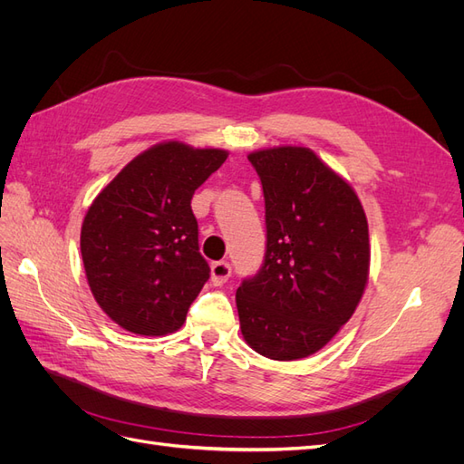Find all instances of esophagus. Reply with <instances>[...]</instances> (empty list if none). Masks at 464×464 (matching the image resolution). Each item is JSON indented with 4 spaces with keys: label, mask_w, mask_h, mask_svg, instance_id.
I'll return each instance as SVG.
<instances>
[{
    "label": "esophagus",
    "mask_w": 464,
    "mask_h": 464,
    "mask_svg": "<svg viewBox=\"0 0 464 464\" xmlns=\"http://www.w3.org/2000/svg\"><path fill=\"white\" fill-rule=\"evenodd\" d=\"M230 273H232V266L227 261L210 263V283H213L215 286H220L227 283V280L230 278Z\"/></svg>",
    "instance_id": "esophagus-1"
}]
</instances>
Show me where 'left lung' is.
Wrapping results in <instances>:
<instances>
[{
	"label": "left lung",
	"instance_id": "8db88e82",
	"mask_svg": "<svg viewBox=\"0 0 464 464\" xmlns=\"http://www.w3.org/2000/svg\"><path fill=\"white\" fill-rule=\"evenodd\" d=\"M247 159L263 186L266 251L261 271L236 292L242 336L265 358H307L366 290L368 218L354 188L312 149H261Z\"/></svg>",
	"mask_w": 464,
	"mask_h": 464
}]
</instances>
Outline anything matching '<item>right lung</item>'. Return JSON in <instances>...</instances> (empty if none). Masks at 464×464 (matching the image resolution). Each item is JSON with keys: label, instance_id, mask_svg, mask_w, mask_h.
<instances>
[{"label": "right lung", "instance_id": "right-lung-1", "mask_svg": "<svg viewBox=\"0 0 464 464\" xmlns=\"http://www.w3.org/2000/svg\"><path fill=\"white\" fill-rule=\"evenodd\" d=\"M228 150L152 145L96 195L81 227L87 283L125 331L162 336L184 325L208 278L191 198Z\"/></svg>", "mask_w": 464, "mask_h": 464}]
</instances>
